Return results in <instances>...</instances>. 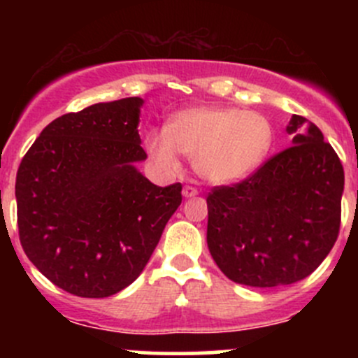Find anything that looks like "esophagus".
I'll list each match as a JSON object with an SVG mask.
<instances>
[{"label": "esophagus", "instance_id": "34e87169", "mask_svg": "<svg viewBox=\"0 0 358 358\" xmlns=\"http://www.w3.org/2000/svg\"><path fill=\"white\" fill-rule=\"evenodd\" d=\"M182 194H183V197H185V199H189V197H196L197 194H199V190H197L196 187H192V185H185V187H183Z\"/></svg>", "mask_w": 358, "mask_h": 358}]
</instances>
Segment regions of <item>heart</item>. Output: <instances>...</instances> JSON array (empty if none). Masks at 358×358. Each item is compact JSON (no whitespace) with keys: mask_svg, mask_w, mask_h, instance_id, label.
Here are the masks:
<instances>
[{"mask_svg":"<svg viewBox=\"0 0 358 358\" xmlns=\"http://www.w3.org/2000/svg\"><path fill=\"white\" fill-rule=\"evenodd\" d=\"M273 128L263 114L237 107H194L147 135L145 147L159 169L180 171L178 152L192 159L201 178L230 183L255 171L270 152Z\"/></svg>","mask_w":358,"mask_h":358,"instance_id":"b5f03b06","label":"heart"}]
</instances>
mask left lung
Returning a JSON list of instances; mask_svg holds the SVG:
<instances>
[{
  "label": "left lung",
  "instance_id": "8db88e82",
  "mask_svg": "<svg viewBox=\"0 0 358 358\" xmlns=\"http://www.w3.org/2000/svg\"><path fill=\"white\" fill-rule=\"evenodd\" d=\"M292 145L208 199V248L237 284L279 287L308 277L333 249L341 223L345 171L333 147L303 115Z\"/></svg>",
  "mask_w": 358,
  "mask_h": 358
}]
</instances>
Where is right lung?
I'll list each match as a JSON object with an SVG mask.
<instances>
[{"mask_svg": "<svg viewBox=\"0 0 358 358\" xmlns=\"http://www.w3.org/2000/svg\"><path fill=\"white\" fill-rule=\"evenodd\" d=\"M138 96L95 103L50 122L17 171L24 252L55 286L107 298L133 282L182 204V183L157 187L135 162Z\"/></svg>", "mask_w": 358, "mask_h": 358, "instance_id": "obj_1", "label": "right lung"}]
</instances>
